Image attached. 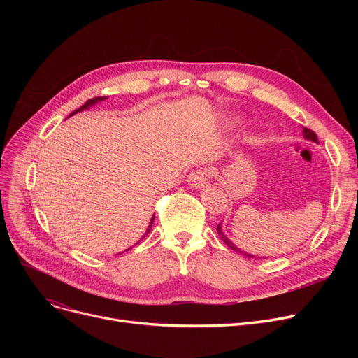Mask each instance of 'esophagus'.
Wrapping results in <instances>:
<instances>
[{"label":"esophagus","mask_w":358,"mask_h":358,"mask_svg":"<svg viewBox=\"0 0 358 358\" xmlns=\"http://www.w3.org/2000/svg\"><path fill=\"white\" fill-rule=\"evenodd\" d=\"M209 177H210L209 169L199 168L189 174V177H187V182H189L190 187H194V189H200V187H204L208 184Z\"/></svg>","instance_id":"34e87169"}]
</instances>
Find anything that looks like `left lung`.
Segmentation results:
<instances>
[{"instance_id":"8db88e82","label":"left lung","mask_w":358,"mask_h":358,"mask_svg":"<svg viewBox=\"0 0 358 358\" xmlns=\"http://www.w3.org/2000/svg\"><path fill=\"white\" fill-rule=\"evenodd\" d=\"M303 136L306 138V139H309V141H312V142H319L317 141V136H316V134H315V131L313 130H310V129H308V127H305L303 129ZM217 234L220 235V238L223 239V242L224 243H227V245L231 248V250H234V251H236V252H239V254H243V255H245V257H254V255H251V254H248V252H243V251H241L236 245H234V243L227 238V236H224L223 235V232H222V228H220V224H217Z\"/></svg>"}]
</instances>
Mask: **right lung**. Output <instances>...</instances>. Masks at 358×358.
I'll return each instance as SVG.
<instances>
[{
    "mask_svg": "<svg viewBox=\"0 0 358 358\" xmlns=\"http://www.w3.org/2000/svg\"><path fill=\"white\" fill-rule=\"evenodd\" d=\"M107 97H94V99H90V100H87L85 101V104L84 106H81L80 108H77L75 111H72L69 116H72V115H75V113H78V111H83V110H85V108H88V107H91L92 104H96V103H99V101H103V100H106ZM154 219H155V215L152 216V219H150V223H149V227H148V229H146V232H145V235H148L149 232H150V228H152V223H154ZM143 235V236H145Z\"/></svg>",
    "mask_w": 358,
    "mask_h": 358,
    "instance_id": "add662e5",
    "label": "right lung"
}]
</instances>
